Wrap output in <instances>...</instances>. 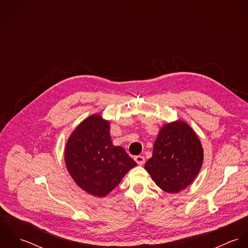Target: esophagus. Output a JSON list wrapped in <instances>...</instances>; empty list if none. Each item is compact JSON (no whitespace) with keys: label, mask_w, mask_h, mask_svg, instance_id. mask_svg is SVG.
Masks as SVG:
<instances>
[{"label":"esophagus","mask_w":248,"mask_h":248,"mask_svg":"<svg viewBox=\"0 0 248 248\" xmlns=\"http://www.w3.org/2000/svg\"><path fill=\"white\" fill-rule=\"evenodd\" d=\"M134 159H135L136 162H137L138 164H140V165H142V164L145 162V157H144L143 155H136V156L134 157Z\"/></svg>","instance_id":"1"}]
</instances>
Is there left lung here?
<instances>
[{
    "mask_svg": "<svg viewBox=\"0 0 248 248\" xmlns=\"http://www.w3.org/2000/svg\"><path fill=\"white\" fill-rule=\"evenodd\" d=\"M202 161L203 150L197 135L189 125L177 121L160 130L145 169L162 190L178 193L193 182Z\"/></svg>",
    "mask_w": 248,
    "mask_h": 248,
    "instance_id": "left-lung-1",
    "label": "left lung"
}]
</instances>
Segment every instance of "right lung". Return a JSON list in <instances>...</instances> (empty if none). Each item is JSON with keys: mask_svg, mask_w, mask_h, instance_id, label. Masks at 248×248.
I'll return each mask as SVG.
<instances>
[{"mask_svg": "<svg viewBox=\"0 0 248 248\" xmlns=\"http://www.w3.org/2000/svg\"><path fill=\"white\" fill-rule=\"evenodd\" d=\"M109 123L100 115L85 119L71 134L65 151L67 168L87 193L105 197L137 165L120 146H113Z\"/></svg>", "mask_w": 248, "mask_h": 248, "instance_id": "add662e5", "label": "right lung"}]
</instances>
